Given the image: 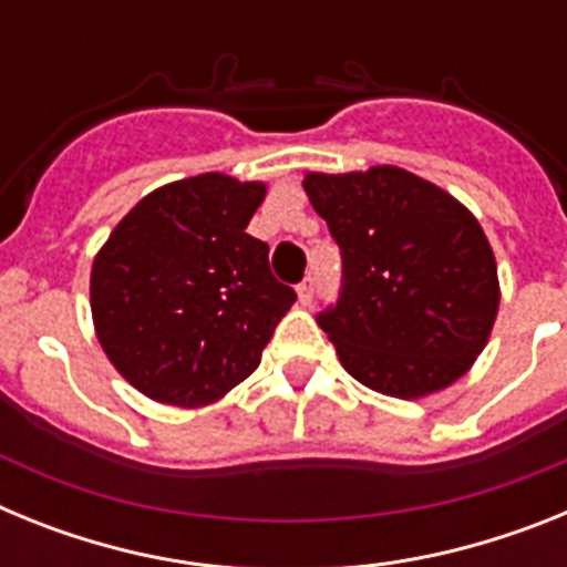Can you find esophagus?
Here are the masks:
<instances>
[{"mask_svg": "<svg viewBox=\"0 0 567 567\" xmlns=\"http://www.w3.org/2000/svg\"><path fill=\"white\" fill-rule=\"evenodd\" d=\"M312 298H315V278L309 275V278H303L298 284V300L303 303V307H309V303H312Z\"/></svg>", "mask_w": 567, "mask_h": 567, "instance_id": "esophagus-1", "label": "esophagus"}]
</instances>
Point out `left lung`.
<instances>
[{
  "label": "left lung",
  "instance_id": "1",
  "mask_svg": "<svg viewBox=\"0 0 567 567\" xmlns=\"http://www.w3.org/2000/svg\"><path fill=\"white\" fill-rule=\"evenodd\" d=\"M303 189L343 255V289L318 327L346 372L400 400L463 378L499 309L497 260L477 218L392 164L307 173Z\"/></svg>",
  "mask_w": 567,
  "mask_h": 567
}]
</instances>
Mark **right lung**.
I'll use <instances>...</instances> for the list:
<instances>
[{
	"label": "right lung",
	"instance_id": "add662e5",
	"mask_svg": "<svg viewBox=\"0 0 567 567\" xmlns=\"http://www.w3.org/2000/svg\"><path fill=\"white\" fill-rule=\"evenodd\" d=\"M267 184L204 173L144 195L93 258L90 309L110 363L155 403L198 409L258 369L295 292L247 233Z\"/></svg>",
	"mask_w": 567,
	"mask_h": 567
}]
</instances>
